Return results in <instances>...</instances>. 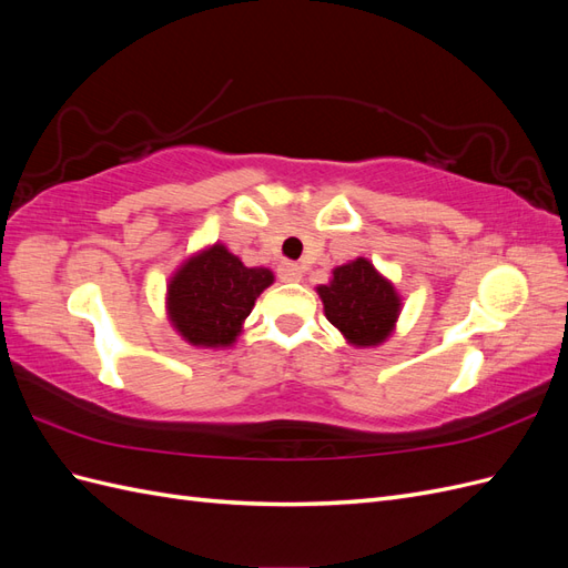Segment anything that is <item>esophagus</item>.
<instances>
[{"mask_svg": "<svg viewBox=\"0 0 568 568\" xmlns=\"http://www.w3.org/2000/svg\"><path fill=\"white\" fill-rule=\"evenodd\" d=\"M277 272H280V280L282 282H298L303 277L301 265L298 263H291V261H284Z\"/></svg>", "mask_w": 568, "mask_h": 568, "instance_id": "1", "label": "esophagus"}]
</instances>
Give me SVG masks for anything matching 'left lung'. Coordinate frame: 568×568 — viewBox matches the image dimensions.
I'll return each instance as SVG.
<instances>
[{
	"label": "left lung",
	"mask_w": 568,
	"mask_h": 568,
	"mask_svg": "<svg viewBox=\"0 0 568 568\" xmlns=\"http://www.w3.org/2000/svg\"><path fill=\"white\" fill-rule=\"evenodd\" d=\"M317 294L324 315L353 346H379L393 332L400 313V298L365 257L334 270V280Z\"/></svg>",
	"instance_id": "left-lung-1"
}]
</instances>
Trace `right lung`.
Segmentation results:
<instances>
[{"label":"right lung","mask_w":568,"mask_h":568,"mask_svg":"<svg viewBox=\"0 0 568 568\" xmlns=\"http://www.w3.org/2000/svg\"><path fill=\"white\" fill-rule=\"evenodd\" d=\"M272 280L270 270L246 267L225 246L215 244L189 257L170 282L168 315L194 346H230Z\"/></svg>","instance_id":"obj_1"}]
</instances>
